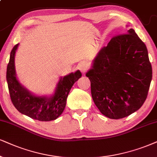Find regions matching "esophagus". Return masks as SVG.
<instances>
[{"label": "esophagus", "mask_w": 157, "mask_h": 157, "mask_svg": "<svg viewBox=\"0 0 157 157\" xmlns=\"http://www.w3.org/2000/svg\"><path fill=\"white\" fill-rule=\"evenodd\" d=\"M78 68L81 71V72H85V71L87 70V69H88V67H87V65L84 64V63H81V64H79Z\"/></svg>", "instance_id": "esophagus-1"}]
</instances>
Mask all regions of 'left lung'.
<instances>
[{
  "label": "left lung",
  "instance_id": "obj_1",
  "mask_svg": "<svg viewBox=\"0 0 157 157\" xmlns=\"http://www.w3.org/2000/svg\"><path fill=\"white\" fill-rule=\"evenodd\" d=\"M85 75L99 111L110 119L126 117L139 109L148 96L152 68L146 45L133 29L113 37Z\"/></svg>",
  "mask_w": 157,
  "mask_h": 157
}]
</instances>
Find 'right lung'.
<instances>
[{
    "mask_svg": "<svg viewBox=\"0 0 157 157\" xmlns=\"http://www.w3.org/2000/svg\"><path fill=\"white\" fill-rule=\"evenodd\" d=\"M19 44L13 46L7 66L6 80L13 106L21 114L39 121L54 120L62 114L67 98L75 84L82 76L79 70L61 77L53 96H36L22 86L16 76L14 58Z\"/></svg>",
    "mask_w": 157,
    "mask_h": 157,
    "instance_id": "obj_1",
    "label": "right lung"
}]
</instances>
